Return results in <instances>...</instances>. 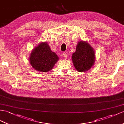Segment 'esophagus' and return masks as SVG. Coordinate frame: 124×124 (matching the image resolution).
I'll return each mask as SVG.
<instances>
[{
  "instance_id": "obj_1",
  "label": "esophagus",
  "mask_w": 124,
  "mask_h": 124,
  "mask_svg": "<svg viewBox=\"0 0 124 124\" xmlns=\"http://www.w3.org/2000/svg\"><path fill=\"white\" fill-rule=\"evenodd\" d=\"M62 56L64 57V58H66V59L67 58V57H68V56H67V54L65 53H64L62 54Z\"/></svg>"
}]
</instances>
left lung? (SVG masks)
I'll return each mask as SVG.
<instances>
[{
	"mask_svg": "<svg viewBox=\"0 0 124 124\" xmlns=\"http://www.w3.org/2000/svg\"><path fill=\"white\" fill-rule=\"evenodd\" d=\"M71 59L78 71H87L95 63V50L88 41H79L77 45L76 51L72 55Z\"/></svg>",
	"mask_w": 124,
	"mask_h": 124,
	"instance_id": "8db88e82",
	"label": "left lung"
}]
</instances>
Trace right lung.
<instances>
[{
	"label": "right lung",
	"instance_id": "obj_1",
	"mask_svg": "<svg viewBox=\"0 0 124 124\" xmlns=\"http://www.w3.org/2000/svg\"><path fill=\"white\" fill-rule=\"evenodd\" d=\"M59 58L57 54L51 50L47 43L41 42L32 50L29 62L36 70L46 72L52 70Z\"/></svg>",
	"mask_w": 124,
	"mask_h": 124
}]
</instances>
